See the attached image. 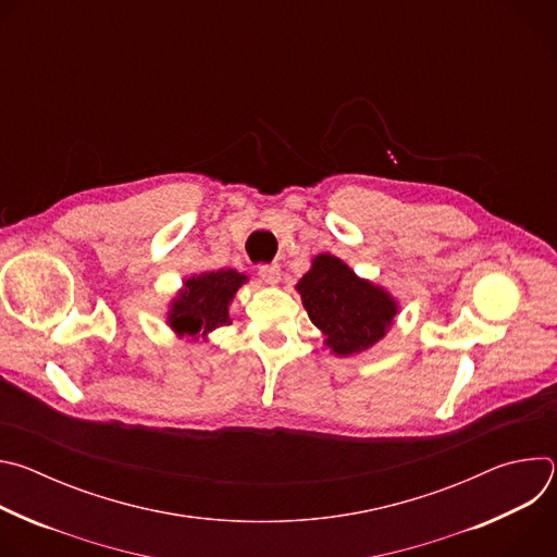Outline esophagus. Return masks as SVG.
Wrapping results in <instances>:
<instances>
[{
  "label": "esophagus",
  "mask_w": 557,
  "mask_h": 557,
  "mask_svg": "<svg viewBox=\"0 0 557 557\" xmlns=\"http://www.w3.org/2000/svg\"><path fill=\"white\" fill-rule=\"evenodd\" d=\"M258 275L262 277V282H267V284L275 286V284H280L282 271H280V267H277V264H262V267L258 269Z\"/></svg>",
  "instance_id": "esophagus-1"
}]
</instances>
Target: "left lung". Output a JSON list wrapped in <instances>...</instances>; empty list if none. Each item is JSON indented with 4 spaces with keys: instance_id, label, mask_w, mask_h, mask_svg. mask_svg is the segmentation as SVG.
<instances>
[{
    "instance_id": "left-lung-1",
    "label": "left lung",
    "mask_w": 557,
    "mask_h": 557,
    "mask_svg": "<svg viewBox=\"0 0 557 557\" xmlns=\"http://www.w3.org/2000/svg\"><path fill=\"white\" fill-rule=\"evenodd\" d=\"M310 322L324 333L335 357H352L376 346L399 314V299L387 288L359 277L344 260L320 253L295 284Z\"/></svg>"
}]
</instances>
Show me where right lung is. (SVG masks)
Returning <instances> with one entry per match:
<instances>
[{"label": "right lung", "instance_id": "1", "mask_svg": "<svg viewBox=\"0 0 557 557\" xmlns=\"http://www.w3.org/2000/svg\"><path fill=\"white\" fill-rule=\"evenodd\" d=\"M249 277L235 269H220L183 280V286L168 304L165 324L187 342H209V335L231 324L228 306Z\"/></svg>", "mask_w": 557, "mask_h": 557}]
</instances>
